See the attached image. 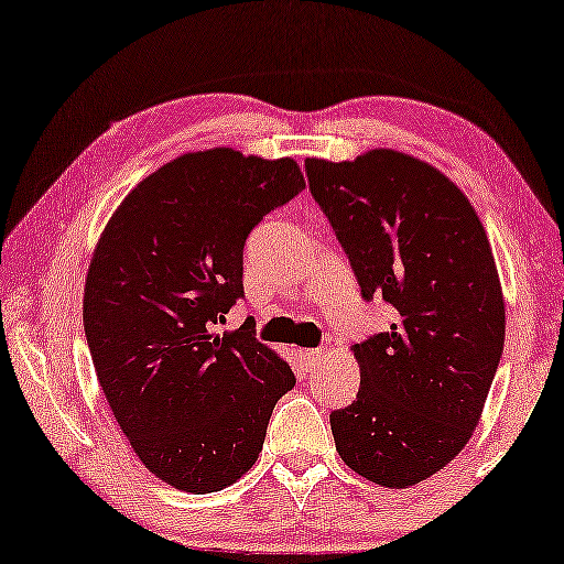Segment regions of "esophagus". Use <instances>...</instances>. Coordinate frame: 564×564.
<instances>
[{
	"label": "esophagus",
	"mask_w": 564,
	"mask_h": 564,
	"mask_svg": "<svg viewBox=\"0 0 564 564\" xmlns=\"http://www.w3.org/2000/svg\"><path fill=\"white\" fill-rule=\"evenodd\" d=\"M318 359H322V349H299V362L306 372L318 365Z\"/></svg>",
	"instance_id": "34e87169"
}]
</instances>
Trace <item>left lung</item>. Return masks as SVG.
I'll use <instances>...</instances> for the list:
<instances>
[{"mask_svg":"<svg viewBox=\"0 0 564 564\" xmlns=\"http://www.w3.org/2000/svg\"><path fill=\"white\" fill-rule=\"evenodd\" d=\"M308 189L362 296L394 311L355 344L359 392L329 415L344 464L408 489L464 451L497 375L507 311L486 230L448 176L394 149L306 159Z\"/></svg>","mask_w":564,"mask_h":564,"instance_id":"obj_1","label":"left lung"}]
</instances>
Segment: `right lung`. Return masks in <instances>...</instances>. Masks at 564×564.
I'll return each instance as SVG.
<instances>
[{"mask_svg":"<svg viewBox=\"0 0 564 564\" xmlns=\"http://www.w3.org/2000/svg\"><path fill=\"white\" fill-rule=\"evenodd\" d=\"M304 187L289 156L192 151L139 182L100 232L83 293L90 357L133 453L174 489L238 481L296 384L253 322L215 324L242 296L250 230Z\"/></svg>","mask_w":564,"mask_h":564,"instance_id":"right-lung-1","label":"right lung"}]
</instances>
